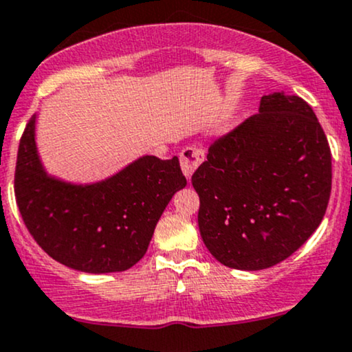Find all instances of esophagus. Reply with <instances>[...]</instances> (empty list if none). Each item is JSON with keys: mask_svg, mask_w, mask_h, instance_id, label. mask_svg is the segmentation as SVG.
Wrapping results in <instances>:
<instances>
[{"mask_svg": "<svg viewBox=\"0 0 352 352\" xmlns=\"http://www.w3.org/2000/svg\"><path fill=\"white\" fill-rule=\"evenodd\" d=\"M179 160H181V169H183L184 176L189 179V177L192 176V173L201 166L202 161L206 160V151L204 148L196 146V144H192V146H186L183 148V151H181Z\"/></svg>", "mask_w": 352, "mask_h": 352, "instance_id": "obj_1", "label": "esophagus"}]
</instances>
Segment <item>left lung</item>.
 I'll list each match as a JSON object with an SVG mask.
<instances>
[{"mask_svg": "<svg viewBox=\"0 0 352 352\" xmlns=\"http://www.w3.org/2000/svg\"><path fill=\"white\" fill-rule=\"evenodd\" d=\"M191 181L210 254L226 267L263 270L290 257L323 221L331 150L311 107L274 92L210 144Z\"/></svg>", "mask_w": 352, "mask_h": 352, "instance_id": "obj_1", "label": "left lung"}]
</instances>
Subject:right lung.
Here are the masks:
<instances>
[{
  "label": "right lung",
  "instance_id": "add662e5",
  "mask_svg": "<svg viewBox=\"0 0 352 352\" xmlns=\"http://www.w3.org/2000/svg\"><path fill=\"white\" fill-rule=\"evenodd\" d=\"M34 118L21 136L14 171L16 204L29 234L49 257L74 270L110 274L133 267L168 202L186 186L177 156H143L102 183L65 184L43 171Z\"/></svg>",
  "mask_w": 352,
  "mask_h": 352
}]
</instances>
